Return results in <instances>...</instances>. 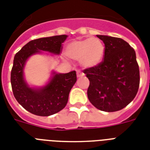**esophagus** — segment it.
Segmentation results:
<instances>
[{
	"instance_id": "34e87169",
	"label": "esophagus",
	"mask_w": 150,
	"mask_h": 150,
	"mask_svg": "<svg viewBox=\"0 0 150 150\" xmlns=\"http://www.w3.org/2000/svg\"><path fill=\"white\" fill-rule=\"evenodd\" d=\"M82 76H84V73H82V71H77V77H82Z\"/></svg>"
}]
</instances>
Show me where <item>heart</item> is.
Instances as JSON below:
<instances>
[{
  "label": "heart",
  "instance_id": "1",
  "mask_svg": "<svg viewBox=\"0 0 150 150\" xmlns=\"http://www.w3.org/2000/svg\"><path fill=\"white\" fill-rule=\"evenodd\" d=\"M65 54L74 61H79L83 68H94L103 60L105 46L97 37L75 40L67 44Z\"/></svg>",
  "mask_w": 150,
  "mask_h": 150
}]
</instances>
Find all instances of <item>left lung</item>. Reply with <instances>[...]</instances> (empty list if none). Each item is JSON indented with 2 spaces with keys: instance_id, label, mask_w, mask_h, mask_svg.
Wrapping results in <instances>:
<instances>
[{
  "instance_id": "left-lung-1",
  "label": "left lung",
  "mask_w": 150,
  "mask_h": 150,
  "mask_svg": "<svg viewBox=\"0 0 150 150\" xmlns=\"http://www.w3.org/2000/svg\"><path fill=\"white\" fill-rule=\"evenodd\" d=\"M105 45L103 61L96 67L83 71L89 80V100L106 112L120 110L129 104L139 86V68L135 51L126 41L97 35Z\"/></svg>"
}]
</instances>
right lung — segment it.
<instances>
[{
    "label": "right lung",
    "mask_w": 150,
    "mask_h": 150,
    "mask_svg": "<svg viewBox=\"0 0 150 150\" xmlns=\"http://www.w3.org/2000/svg\"><path fill=\"white\" fill-rule=\"evenodd\" d=\"M67 37V35H60L31 40L14 57L11 72L13 94L20 105L35 115L50 116L64 109L77 77L75 71L65 74L52 71L49 82L44 86L30 87L24 78L25 63L30 57L42 51L60 54L61 44Z\"/></svg>",
    "instance_id": "obj_1"
}]
</instances>
